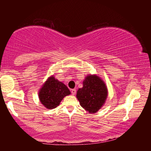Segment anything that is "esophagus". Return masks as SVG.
Instances as JSON below:
<instances>
[{"mask_svg":"<svg viewBox=\"0 0 151 151\" xmlns=\"http://www.w3.org/2000/svg\"><path fill=\"white\" fill-rule=\"evenodd\" d=\"M71 93H72L73 95H75L76 94V89H72V90H71Z\"/></svg>","mask_w":151,"mask_h":151,"instance_id":"34e87169","label":"esophagus"}]
</instances>
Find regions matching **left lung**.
<instances>
[{"label":"left lung","instance_id":"1","mask_svg":"<svg viewBox=\"0 0 151 151\" xmlns=\"http://www.w3.org/2000/svg\"><path fill=\"white\" fill-rule=\"evenodd\" d=\"M83 88L76 93L81 106L90 113H95L105 103L108 91L104 81L96 75H89L83 81Z\"/></svg>","mask_w":151,"mask_h":151}]
</instances>
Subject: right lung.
Listing matches in <instances>:
<instances>
[{
	"mask_svg": "<svg viewBox=\"0 0 151 151\" xmlns=\"http://www.w3.org/2000/svg\"><path fill=\"white\" fill-rule=\"evenodd\" d=\"M70 92L65 84L51 76L44 83L39 93L40 103L48 109H55Z\"/></svg>",
	"mask_w": 151,
	"mask_h": 151,
	"instance_id": "right-lung-1",
	"label": "right lung"
}]
</instances>
